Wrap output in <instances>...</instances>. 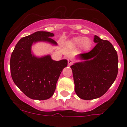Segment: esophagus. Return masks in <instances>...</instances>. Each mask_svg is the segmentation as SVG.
<instances>
[{"label":"esophagus","mask_w":127,"mask_h":127,"mask_svg":"<svg viewBox=\"0 0 127 127\" xmlns=\"http://www.w3.org/2000/svg\"><path fill=\"white\" fill-rule=\"evenodd\" d=\"M73 60H72V59H69V60H68V65H69V66L73 64Z\"/></svg>","instance_id":"esophagus-1"}]
</instances>
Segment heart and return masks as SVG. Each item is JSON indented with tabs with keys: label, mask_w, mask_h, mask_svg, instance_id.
Returning a JSON list of instances; mask_svg holds the SVG:
<instances>
[{
	"label": "heart",
	"mask_w": 127,
	"mask_h": 127,
	"mask_svg": "<svg viewBox=\"0 0 127 127\" xmlns=\"http://www.w3.org/2000/svg\"><path fill=\"white\" fill-rule=\"evenodd\" d=\"M73 44L77 46H81L85 50H88L90 48L92 45L91 40L88 37H77L73 39Z\"/></svg>",
	"instance_id": "b5f03b06"
}]
</instances>
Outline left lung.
Instances as JSON below:
<instances>
[{"mask_svg": "<svg viewBox=\"0 0 127 127\" xmlns=\"http://www.w3.org/2000/svg\"><path fill=\"white\" fill-rule=\"evenodd\" d=\"M97 43L86 53L79 54L81 62L70 66L75 92L81 99L92 100L102 96L116 78L118 70L117 52L108 41L94 36Z\"/></svg>", "mask_w": 127, "mask_h": 127, "instance_id": "left-lung-1", "label": "left lung"}]
</instances>
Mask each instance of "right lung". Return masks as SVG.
I'll return each mask as SVG.
<instances>
[{
  "mask_svg": "<svg viewBox=\"0 0 127 127\" xmlns=\"http://www.w3.org/2000/svg\"><path fill=\"white\" fill-rule=\"evenodd\" d=\"M54 33L38 31L22 38L16 44L10 60L11 77L15 85L28 97L46 100L53 95L62 71L67 66L65 59L52 60L50 55L38 57L32 52L33 44L45 42L57 46L51 37Z\"/></svg>",
  "mask_w": 127,
  "mask_h": 127,
  "instance_id": "add662e5",
  "label": "right lung"
}]
</instances>
